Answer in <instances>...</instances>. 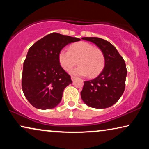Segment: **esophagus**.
<instances>
[{
  "label": "esophagus",
  "instance_id": "esophagus-1",
  "mask_svg": "<svg viewBox=\"0 0 149 149\" xmlns=\"http://www.w3.org/2000/svg\"><path fill=\"white\" fill-rule=\"evenodd\" d=\"M77 77H74V76H71V79H72V81H74V79H76Z\"/></svg>",
  "mask_w": 149,
  "mask_h": 149
}]
</instances>
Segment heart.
Instances as JSON below:
<instances>
[{"mask_svg":"<svg viewBox=\"0 0 149 149\" xmlns=\"http://www.w3.org/2000/svg\"><path fill=\"white\" fill-rule=\"evenodd\" d=\"M58 60L65 70L69 71L78 64L80 65L72 70V74L87 75L95 77L103 70L105 57L100 48L86 42L71 45L68 50L62 49L59 52Z\"/></svg>","mask_w":149,"mask_h":149,"instance_id":"b5f03b06","label":"heart"}]
</instances>
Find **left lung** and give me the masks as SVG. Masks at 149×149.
Instances as JSON below:
<instances>
[{
    "label": "left lung",
    "instance_id": "1",
    "mask_svg": "<svg viewBox=\"0 0 149 149\" xmlns=\"http://www.w3.org/2000/svg\"><path fill=\"white\" fill-rule=\"evenodd\" d=\"M82 39L96 45L105 57V66L96 78L84 81L81 96L89 107L106 109L113 106L121 97L125 87L127 68L123 58L115 47L107 40L97 37Z\"/></svg>",
    "mask_w": 149,
    "mask_h": 149
}]
</instances>
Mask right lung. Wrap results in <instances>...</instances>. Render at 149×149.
I'll list each match as a JSON object with an SVG mask.
<instances>
[{"mask_svg": "<svg viewBox=\"0 0 149 149\" xmlns=\"http://www.w3.org/2000/svg\"><path fill=\"white\" fill-rule=\"evenodd\" d=\"M80 38L56 32L36 41L24 62L22 87L28 102L38 109H51L59 104L63 91L71 84L70 76L61 66L59 52Z\"/></svg>", "mask_w": 149, "mask_h": 149, "instance_id": "1", "label": "right lung"}]
</instances>
